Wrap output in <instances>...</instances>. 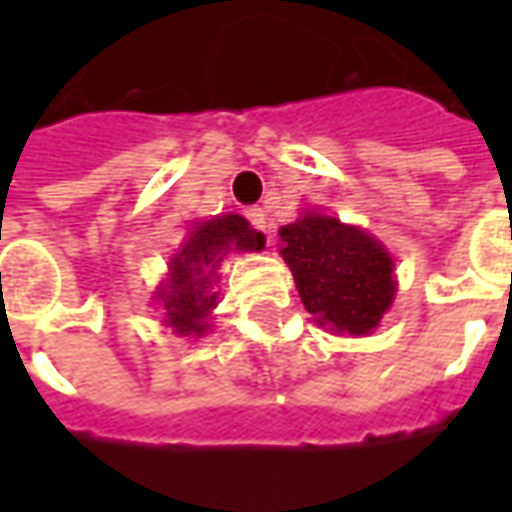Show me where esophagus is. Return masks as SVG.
Wrapping results in <instances>:
<instances>
[{
  "instance_id": "34e87169",
  "label": "esophagus",
  "mask_w": 512,
  "mask_h": 512,
  "mask_svg": "<svg viewBox=\"0 0 512 512\" xmlns=\"http://www.w3.org/2000/svg\"><path fill=\"white\" fill-rule=\"evenodd\" d=\"M244 216L249 219V224H252L255 230H266V211H263V208H246Z\"/></svg>"
}]
</instances>
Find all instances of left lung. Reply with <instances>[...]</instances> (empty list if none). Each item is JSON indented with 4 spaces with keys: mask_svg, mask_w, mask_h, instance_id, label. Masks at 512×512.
<instances>
[{
    "mask_svg": "<svg viewBox=\"0 0 512 512\" xmlns=\"http://www.w3.org/2000/svg\"><path fill=\"white\" fill-rule=\"evenodd\" d=\"M279 238V255L315 321L356 337L376 329L397 288L395 263L381 241L323 213H304Z\"/></svg>",
    "mask_w": 512,
    "mask_h": 512,
    "instance_id": "left-lung-1",
    "label": "left lung"
}]
</instances>
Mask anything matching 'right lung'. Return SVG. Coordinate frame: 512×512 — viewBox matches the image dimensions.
<instances>
[{"instance_id": "right-lung-1", "label": "right lung", "mask_w": 512, "mask_h": 512, "mask_svg": "<svg viewBox=\"0 0 512 512\" xmlns=\"http://www.w3.org/2000/svg\"><path fill=\"white\" fill-rule=\"evenodd\" d=\"M266 244L263 233L249 227L244 216L227 213L200 222L169 260V277L161 282L153 299L161 304L167 326L178 334H202L211 329L208 315L216 307V268L230 249L260 252Z\"/></svg>"}]
</instances>
